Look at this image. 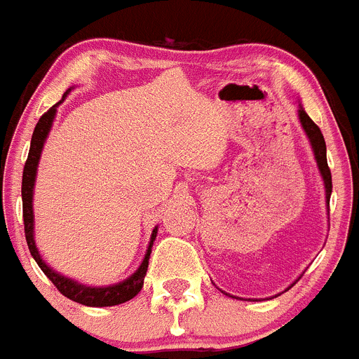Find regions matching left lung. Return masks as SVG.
I'll return each instance as SVG.
<instances>
[{
	"mask_svg": "<svg viewBox=\"0 0 359 359\" xmlns=\"http://www.w3.org/2000/svg\"><path fill=\"white\" fill-rule=\"evenodd\" d=\"M299 119H300V125H302V128H304L306 135H308L309 143H311L313 154H315V161H316V164H318V170H320L322 179H324L325 202H327V208H329V198H331V191H332V180H331V170H329V166H327V156H325L324 135H322L320 128L316 127L315 121H313V119L306 114V111L302 107L299 109ZM292 286H290V288H292Z\"/></svg>",
	"mask_w": 359,
	"mask_h": 359,
	"instance_id": "obj_1",
	"label": "left lung"
}]
</instances>
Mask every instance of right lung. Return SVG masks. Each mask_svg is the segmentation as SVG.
<instances>
[{
  "instance_id": "add662e5",
  "label": "right lung",
  "mask_w": 359,
  "mask_h": 359,
  "mask_svg": "<svg viewBox=\"0 0 359 359\" xmlns=\"http://www.w3.org/2000/svg\"><path fill=\"white\" fill-rule=\"evenodd\" d=\"M71 91V89H69ZM64 93L62 100L59 103H55L53 107L48 112H44L41 116V119L35 125L34 135H32L30 143V151H28V159L25 163V170H22V186H21V196H22V222H25V236H27V243L30 248V254L34 256L35 263L39 264V268L43 270L44 276L51 280V283L57 286L60 293L67 299L75 300L79 304L91 306V308H103V306H116L123 304L127 300L134 299L137 293L141 292L144 283V276H147L148 270V259H150L151 254V245L157 236V227L151 231L150 245H148V250L144 254L143 263L140 264V268L132 273L130 277H127L125 280L118 284H111V286H102V288H96V286H86V284H80L73 279H67V277L60 276L59 272H55L50 264L44 263V259L39 254L37 247H35L34 240V205H32V200H34V184H35V175H37V166L39 159H41V151H43L44 141H46L48 134L51 130V125H53L55 114H57V107L66 100L67 93Z\"/></svg>"
}]
</instances>
